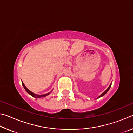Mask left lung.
Here are the masks:
<instances>
[{
	"label": "left lung",
	"instance_id": "obj_1",
	"mask_svg": "<svg viewBox=\"0 0 133 133\" xmlns=\"http://www.w3.org/2000/svg\"><path fill=\"white\" fill-rule=\"evenodd\" d=\"M111 84H110V85H109V87H108V88H107V89L106 90H105L104 92V93H103L102 94H101V95H100V96H99L98 97V98H100V97H102V96H104V94H105V93H107V92L108 91H109V89H110V87H111Z\"/></svg>",
	"mask_w": 133,
	"mask_h": 133
}]
</instances>
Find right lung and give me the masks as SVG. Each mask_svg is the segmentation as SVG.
<instances>
[{"instance_id":"obj_1","label":"right lung","mask_w":133,"mask_h":133,"mask_svg":"<svg viewBox=\"0 0 133 133\" xmlns=\"http://www.w3.org/2000/svg\"><path fill=\"white\" fill-rule=\"evenodd\" d=\"M22 85H23V86L24 87V89L26 90V91L27 92H28V93L29 94H30V95H31V96L34 97H35V98L44 97H46V96H47L48 95H49V94H50V93H47V94H44V95H36V94H35V93H32V92H31V91H30L28 89H27V87L25 86V85H24V83H23V82H22Z\"/></svg>"}]
</instances>
